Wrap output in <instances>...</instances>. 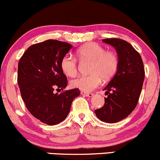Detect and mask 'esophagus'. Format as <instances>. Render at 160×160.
Instances as JSON below:
<instances>
[{
    "mask_svg": "<svg viewBox=\"0 0 160 160\" xmlns=\"http://www.w3.org/2000/svg\"><path fill=\"white\" fill-rule=\"evenodd\" d=\"M81 95H84V96H86V97H92V96H93V93L87 92H84V91H82L81 92Z\"/></svg>",
    "mask_w": 160,
    "mask_h": 160,
    "instance_id": "obj_1",
    "label": "esophagus"
}]
</instances>
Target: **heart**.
I'll return each mask as SVG.
<instances>
[{
    "instance_id": "1",
    "label": "heart",
    "mask_w": 160,
    "mask_h": 160,
    "mask_svg": "<svg viewBox=\"0 0 160 160\" xmlns=\"http://www.w3.org/2000/svg\"><path fill=\"white\" fill-rule=\"evenodd\" d=\"M80 61L90 62L88 72L89 75L82 76L71 81L73 88L84 92H90L98 88L102 80L108 81L117 74L120 66V58L113 50H106L96 43H89L82 46L77 51ZM62 71L67 76L74 78L78 74V60L71 55H65L60 63Z\"/></svg>"
}]
</instances>
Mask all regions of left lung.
I'll use <instances>...</instances> for the list:
<instances>
[{"label": "left lung", "mask_w": 160, "mask_h": 160, "mask_svg": "<svg viewBox=\"0 0 160 160\" xmlns=\"http://www.w3.org/2000/svg\"><path fill=\"white\" fill-rule=\"evenodd\" d=\"M102 41L115 47L120 58L117 74L104 88L103 107L95 110L103 122L114 123L127 117L136 108L144 80V67L138 51L126 40L106 38Z\"/></svg>", "instance_id": "left-lung-1"}]
</instances>
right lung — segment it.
<instances>
[{
	"label": "right lung",
	"instance_id": "add662e5",
	"mask_svg": "<svg viewBox=\"0 0 160 160\" xmlns=\"http://www.w3.org/2000/svg\"><path fill=\"white\" fill-rule=\"evenodd\" d=\"M72 46L57 40H47L29 47L18 65L17 82L25 106L33 117L47 125H56L66 118L79 89L62 91L67 77L60 63Z\"/></svg>",
	"mask_w": 160,
	"mask_h": 160
}]
</instances>
